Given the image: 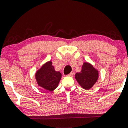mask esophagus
I'll return each mask as SVG.
<instances>
[{"label": "esophagus", "instance_id": "34e87169", "mask_svg": "<svg viewBox=\"0 0 128 128\" xmlns=\"http://www.w3.org/2000/svg\"><path fill=\"white\" fill-rule=\"evenodd\" d=\"M73 74H74V72H72L71 73H70L69 74H68V76H73Z\"/></svg>", "mask_w": 128, "mask_h": 128}]
</instances>
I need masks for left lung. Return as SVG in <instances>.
Segmentation results:
<instances>
[{"label": "left lung", "mask_w": 128, "mask_h": 128, "mask_svg": "<svg viewBox=\"0 0 128 128\" xmlns=\"http://www.w3.org/2000/svg\"><path fill=\"white\" fill-rule=\"evenodd\" d=\"M98 72L88 63H84L82 71L75 74V78L83 88L88 90L97 82Z\"/></svg>", "instance_id": "8db88e82"}]
</instances>
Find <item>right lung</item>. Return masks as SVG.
Instances as JSON below:
<instances>
[{"mask_svg": "<svg viewBox=\"0 0 128 128\" xmlns=\"http://www.w3.org/2000/svg\"><path fill=\"white\" fill-rule=\"evenodd\" d=\"M61 77V73L55 70L51 62L44 64L36 74L38 86L50 92L58 87Z\"/></svg>", "mask_w": 128, "mask_h": 128, "instance_id": "right-lung-1", "label": "right lung"}]
</instances>
